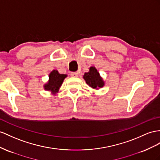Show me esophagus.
Masks as SVG:
<instances>
[{
    "label": "esophagus",
    "mask_w": 160,
    "mask_h": 160,
    "mask_svg": "<svg viewBox=\"0 0 160 160\" xmlns=\"http://www.w3.org/2000/svg\"><path fill=\"white\" fill-rule=\"evenodd\" d=\"M70 75L72 77H78V73L77 72H72Z\"/></svg>",
    "instance_id": "1"
}]
</instances>
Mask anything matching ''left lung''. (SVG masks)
I'll return each mask as SVG.
<instances>
[{
    "label": "left lung",
    "mask_w": 160,
    "mask_h": 160,
    "mask_svg": "<svg viewBox=\"0 0 160 160\" xmlns=\"http://www.w3.org/2000/svg\"><path fill=\"white\" fill-rule=\"evenodd\" d=\"M83 78L89 87L95 89L102 88L105 84L103 78L101 77L99 73L95 67L90 68L89 72L84 73Z\"/></svg>",
    "instance_id": "left-lung-1"
}]
</instances>
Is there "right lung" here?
<instances>
[{"label": "right lung", "instance_id": "obj_1", "mask_svg": "<svg viewBox=\"0 0 160 160\" xmlns=\"http://www.w3.org/2000/svg\"><path fill=\"white\" fill-rule=\"evenodd\" d=\"M66 77V74H61L58 71L54 69L49 74V80L47 83L44 85V88L46 91H51V92L55 95V93L59 91V88Z\"/></svg>", "mask_w": 160, "mask_h": 160}]
</instances>
